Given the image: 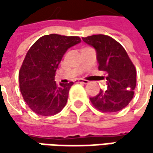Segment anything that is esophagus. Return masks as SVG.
Segmentation results:
<instances>
[{"instance_id":"34e87169","label":"esophagus","mask_w":153,"mask_h":153,"mask_svg":"<svg viewBox=\"0 0 153 153\" xmlns=\"http://www.w3.org/2000/svg\"><path fill=\"white\" fill-rule=\"evenodd\" d=\"M76 82L77 83H83V84H87V83H88V80L83 79H76Z\"/></svg>"}]
</instances>
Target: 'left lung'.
Segmentation results:
<instances>
[{"mask_svg": "<svg viewBox=\"0 0 153 153\" xmlns=\"http://www.w3.org/2000/svg\"><path fill=\"white\" fill-rule=\"evenodd\" d=\"M97 53L98 70L107 74V89H100L92 105L104 112L119 111L132 100L137 85V71L125 48L110 36L96 34L82 38Z\"/></svg>", "mask_w": 153, "mask_h": 153, "instance_id": "1", "label": "left lung"}]
</instances>
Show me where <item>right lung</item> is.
<instances>
[{"instance_id": "1", "label": "right lung", "mask_w": 153, "mask_h": 153, "mask_svg": "<svg viewBox=\"0 0 153 153\" xmlns=\"http://www.w3.org/2000/svg\"><path fill=\"white\" fill-rule=\"evenodd\" d=\"M77 36L44 35L28 50L19 72L20 91L25 102L35 113L50 116L65 106L74 82L55 81V74L68 48L79 43Z\"/></svg>"}]
</instances>
